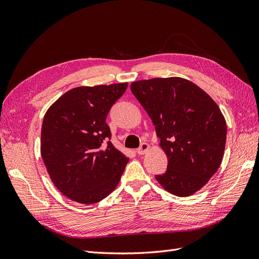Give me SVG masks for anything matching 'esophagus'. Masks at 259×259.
I'll use <instances>...</instances> for the list:
<instances>
[{"label":"esophagus","mask_w":259,"mask_h":259,"mask_svg":"<svg viewBox=\"0 0 259 259\" xmlns=\"http://www.w3.org/2000/svg\"><path fill=\"white\" fill-rule=\"evenodd\" d=\"M149 149H150V146H149L148 144H146V143H143L142 145H140V147L137 149V153L139 154V155H142V154H145Z\"/></svg>","instance_id":"esophagus-1"}]
</instances>
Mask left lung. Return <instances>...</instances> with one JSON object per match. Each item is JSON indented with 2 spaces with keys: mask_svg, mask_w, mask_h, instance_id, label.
<instances>
[{
  "mask_svg": "<svg viewBox=\"0 0 259 259\" xmlns=\"http://www.w3.org/2000/svg\"><path fill=\"white\" fill-rule=\"evenodd\" d=\"M131 91L155 126L167 168L155 179L178 197L204 187L223 161L227 125L215 101L182 77L133 82Z\"/></svg>",
  "mask_w": 259,
  "mask_h": 259,
  "instance_id": "obj_1",
  "label": "left lung"
}]
</instances>
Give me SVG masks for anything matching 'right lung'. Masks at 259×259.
<instances>
[{
    "label": "right lung",
    "instance_id": "add662e5",
    "mask_svg": "<svg viewBox=\"0 0 259 259\" xmlns=\"http://www.w3.org/2000/svg\"><path fill=\"white\" fill-rule=\"evenodd\" d=\"M127 83L80 86L68 91L45 113L41 155L57 189L72 201L94 204L110 194L128 162L111 144L106 123Z\"/></svg>",
    "mask_w": 259,
    "mask_h": 259
}]
</instances>
